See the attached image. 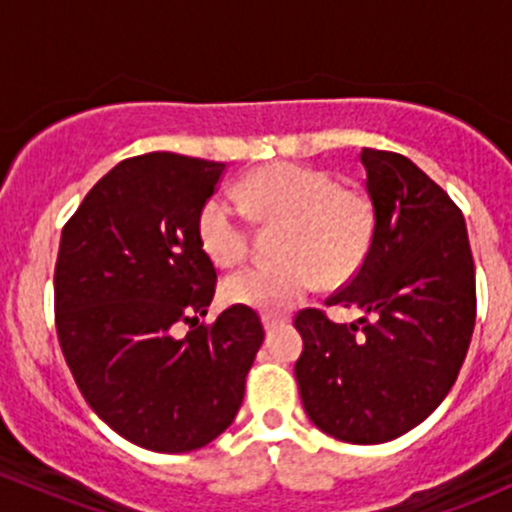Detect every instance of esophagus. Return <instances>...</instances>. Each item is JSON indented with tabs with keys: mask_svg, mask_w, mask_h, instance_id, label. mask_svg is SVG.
<instances>
[{
	"mask_svg": "<svg viewBox=\"0 0 512 512\" xmlns=\"http://www.w3.org/2000/svg\"><path fill=\"white\" fill-rule=\"evenodd\" d=\"M284 316H277V314H265L262 316V324H265V328L267 331H274V328H279V326H284Z\"/></svg>",
	"mask_w": 512,
	"mask_h": 512,
	"instance_id": "1",
	"label": "esophagus"
}]
</instances>
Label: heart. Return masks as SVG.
<instances>
[{
	"label": "heart",
	"mask_w": 512,
	"mask_h": 512,
	"mask_svg": "<svg viewBox=\"0 0 512 512\" xmlns=\"http://www.w3.org/2000/svg\"><path fill=\"white\" fill-rule=\"evenodd\" d=\"M238 198L257 223H284L277 265H252L223 282L235 306L282 314L326 282H346L360 270L375 235V208L358 188L338 186L328 171L277 161L247 174ZM196 233L215 265H238L250 230L228 201L213 196L201 206Z\"/></svg>",
	"instance_id": "b5f03b06"
}]
</instances>
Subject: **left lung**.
I'll list each match as a JSON object with an SVG mask.
<instances>
[{
  "instance_id": "left-lung-1",
  "label": "left lung",
  "mask_w": 512,
  "mask_h": 512,
  "mask_svg": "<svg viewBox=\"0 0 512 512\" xmlns=\"http://www.w3.org/2000/svg\"><path fill=\"white\" fill-rule=\"evenodd\" d=\"M375 208L368 257L326 306H358V324L301 309L294 375L311 422L348 444H383L429 417L456 383L473 324L476 272L464 215L395 152L363 149Z\"/></svg>"
}]
</instances>
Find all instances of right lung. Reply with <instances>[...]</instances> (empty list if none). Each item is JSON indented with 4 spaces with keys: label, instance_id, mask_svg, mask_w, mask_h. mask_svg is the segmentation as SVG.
<instances>
[{
    "label": "right lung",
    "instance_id": "right-lung-1",
    "mask_svg": "<svg viewBox=\"0 0 512 512\" xmlns=\"http://www.w3.org/2000/svg\"><path fill=\"white\" fill-rule=\"evenodd\" d=\"M223 171L174 152L120 161L58 247L56 331L75 385L107 427L161 454L201 449L233 424L265 341L250 306L192 326L218 282L196 218ZM181 323L186 337L175 336Z\"/></svg>",
    "mask_w": 512,
    "mask_h": 512
}]
</instances>
